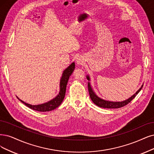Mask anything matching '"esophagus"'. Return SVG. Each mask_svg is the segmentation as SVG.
<instances>
[{
  "instance_id": "esophagus-1",
  "label": "esophagus",
  "mask_w": 154,
  "mask_h": 154,
  "mask_svg": "<svg viewBox=\"0 0 154 154\" xmlns=\"http://www.w3.org/2000/svg\"><path fill=\"white\" fill-rule=\"evenodd\" d=\"M77 63L78 64V65H82V63H83V60H81V58H77Z\"/></svg>"
}]
</instances>
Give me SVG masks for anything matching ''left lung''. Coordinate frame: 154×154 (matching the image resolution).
<instances>
[{
    "mask_svg": "<svg viewBox=\"0 0 154 154\" xmlns=\"http://www.w3.org/2000/svg\"><path fill=\"white\" fill-rule=\"evenodd\" d=\"M86 77L88 80L89 81L90 78L89 75H87ZM143 85H142L141 87L132 96H131L129 98L123 101H106L100 98L94 92L93 89H92L91 86L89 82H88V90H89L90 98L96 105H97L98 106H100L101 108H105V109H119V108L126 106L129 103V102L131 101L135 98V96L137 95L138 93L140 91L142 88H143Z\"/></svg>",
    "mask_w": 154,
    "mask_h": 154,
    "instance_id": "left-lung-1",
    "label": "left lung"
}]
</instances>
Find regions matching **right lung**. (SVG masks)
<instances>
[{"mask_svg":"<svg viewBox=\"0 0 154 154\" xmlns=\"http://www.w3.org/2000/svg\"><path fill=\"white\" fill-rule=\"evenodd\" d=\"M74 69H75V63L73 62L70 66H68L66 68L62 74V77L60 79V88L59 94L57 95L54 98L50 100L49 101H48L47 103H45L41 105H32L30 104L26 103L23 101L19 99L23 103H24L26 106L29 107L30 109L33 110H36L38 112H49V111L54 110L57 107H58L61 105L63 100L65 98L66 85L68 81V79H69L70 76L72 74Z\"/></svg>","mask_w":154,"mask_h":154,"instance_id":"obj_1","label":"right lung"}]
</instances>
